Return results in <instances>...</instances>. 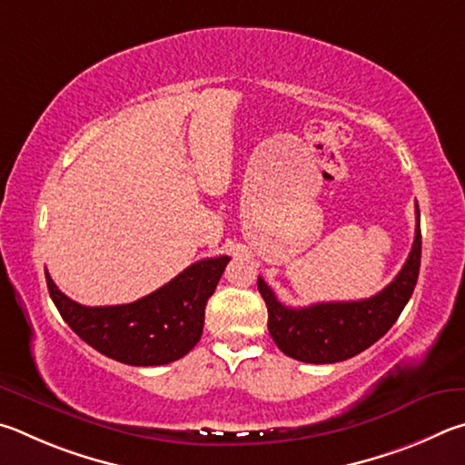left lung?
<instances>
[{"mask_svg":"<svg viewBox=\"0 0 465 465\" xmlns=\"http://www.w3.org/2000/svg\"><path fill=\"white\" fill-rule=\"evenodd\" d=\"M420 223L411 255L401 273L376 296L355 302H321L304 308L283 306L259 278L257 288L267 306V329L280 351L304 363H337L365 351L392 329L419 280Z\"/></svg>","mask_w":465,"mask_h":465,"instance_id":"left-lung-1","label":"left lung"}]
</instances>
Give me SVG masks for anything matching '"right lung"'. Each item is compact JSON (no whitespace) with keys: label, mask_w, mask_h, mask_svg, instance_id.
I'll list each match as a JSON object with an SVG mask.
<instances>
[{"label":"right lung","mask_w":465,"mask_h":465,"mask_svg":"<svg viewBox=\"0 0 465 465\" xmlns=\"http://www.w3.org/2000/svg\"><path fill=\"white\" fill-rule=\"evenodd\" d=\"M231 257L202 259L165 286L136 302L81 306L54 286H46L56 311L95 351L126 365H165L182 360L198 343L208 298Z\"/></svg>","instance_id":"obj_1"}]
</instances>
